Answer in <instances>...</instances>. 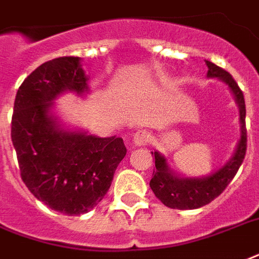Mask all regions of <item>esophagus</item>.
I'll return each instance as SVG.
<instances>
[{"mask_svg":"<svg viewBox=\"0 0 259 259\" xmlns=\"http://www.w3.org/2000/svg\"><path fill=\"white\" fill-rule=\"evenodd\" d=\"M150 140H152V136L148 130H137L133 134V142L136 145H145L150 142Z\"/></svg>","mask_w":259,"mask_h":259,"instance_id":"esophagus-1","label":"esophagus"}]
</instances>
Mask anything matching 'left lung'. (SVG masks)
Segmentation results:
<instances>
[{"label": "left lung", "mask_w": 259, "mask_h": 259, "mask_svg": "<svg viewBox=\"0 0 259 259\" xmlns=\"http://www.w3.org/2000/svg\"><path fill=\"white\" fill-rule=\"evenodd\" d=\"M208 67L207 76L218 78L225 82L231 93L235 97L238 107H239V122H241V138L238 141L237 149L233 157L226 162L225 165L204 177H180L175 175L166 164V158L158 152H152L154 154L153 177L149 185L158 200L162 204L175 209H195L208 204L221 195L230 184L234 176L237 175L239 166L243 162L247 148V130H246V106L243 93L239 89L238 83L234 80L231 75L217 64L205 60Z\"/></svg>", "instance_id": "left-lung-1"}]
</instances>
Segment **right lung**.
<instances>
[{
    "label": "right lung",
    "instance_id": "add662e5",
    "mask_svg": "<svg viewBox=\"0 0 259 259\" xmlns=\"http://www.w3.org/2000/svg\"><path fill=\"white\" fill-rule=\"evenodd\" d=\"M80 60L64 56L37 67L18 89L12 117L22 181L36 199L70 217L89 212L105 197L126 156L121 137L63 129L51 113L60 94L89 93Z\"/></svg>",
    "mask_w": 259,
    "mask_h": 259
}]
</instances>
